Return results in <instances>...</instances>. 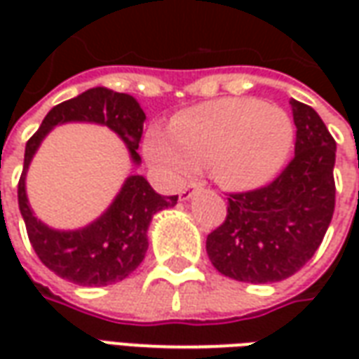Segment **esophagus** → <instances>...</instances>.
<instances>
[{"label":"esophagus","mask_w":359,"mask_h":359,"mask_svg":"<svg viewBox=\"0 0 359 359\" xmlns=\"http://www.w3.org/2000/svg\"><path fill=\"white\" fill-rule=\"evenodd\" d=\"M198 190H200V184L192 182V184H188V187H184L182 190H180V198H182V200H190Z\"/></svg>","instance_id":"esophagus-1"}]
</instances>
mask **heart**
Here are the masks:
<instances>
[{
    "instance_id": "heart-1",
    "label": "heart",
    "mask_w": 359,
    "mask_h": 359,
    "mask_svg": "<svg viewBox=\"0 0 359 359\" xmlns=\"http://www.w3.org/2000/svg\"><path fill=\"white\" fill-rule=\"evenodd\" d=\"M292 144L294 125L285 109L250 97H223L172 117L171 134L151 128L144 154L172 177L208 165L221 187L252 190L280 171Z\"/></svg>"
}]
</instances>
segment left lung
Masks as SVG:
<instances>
[{"label": "left lung", "mask_w": 359, "mask_h": 359, "mask_svg": "<svg viewBox=\"0 0 359 359\" xmlns=\"http://www.w3.org/2000/svg\"><path fill=\"white\" fill-rule=\"evenodd\" d=\"M296 144L267 187L229 194L226 219L208 234L213 267L242 283H278L316 254L334 211L337 142L316 109L290 100Z\"/></svg>", "instance_id": "1"}]
</instances>
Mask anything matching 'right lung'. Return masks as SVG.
<instances>
[{
  "instance_id": "obj_1",
  "label": "right lung",
  "mask_w": 359,
  "mask_h": 359,
  "mask_svg": "<svg viewBox=\"0 0 359 359\" xmlns=\"http://www.w3.org/2000/svg\"><path fill=\"white\" fill-rule=\"evenodd\" d=\"M86 121L117 133L128 148L134 165H140L138 144L146 115L133 95L113 90L90 88L73 100L59 103L46 115L25 149V167L19 180V210L28 241L48 269L81 286H105L126 278L148 250V226L157 211L172 208L179 196L157 194L142 175H130L102 217L79 231H55L34 217L28 205V165L46 134L55 125Z\"/></svg>"
}]
</instances>
